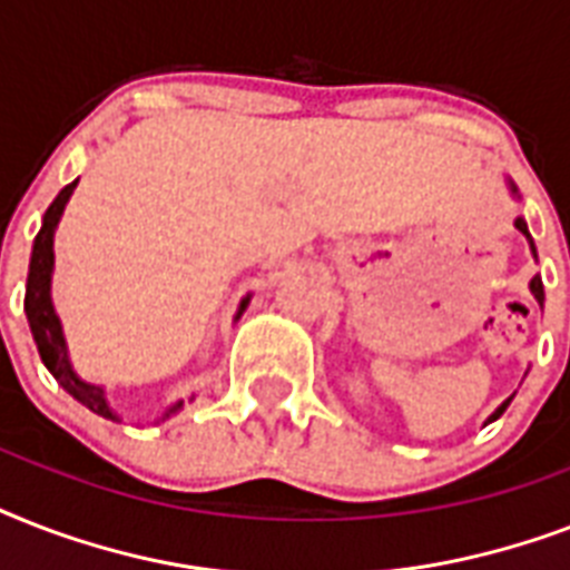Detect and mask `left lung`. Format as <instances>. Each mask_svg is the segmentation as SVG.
<instances>
[{
  "mask_svg": "<svg viewBox=\"0 0 570 570\" xmlns=\"http://www.w3.org/2000/svg\"><path fill=\"white\" fill-rule=\"evenodd\" d=\"M509 189H512V195H514V197H518V186H514V183H512V180H509ZM514 227H518V230H521V233H523V236H527V239H530V248H532V254H535V242H532L530 230H527V222H523V218H514ZM530 293H532V295H535V302H539V304H541V307H544V284H541V277H539V275H535V277H532V281H530ZM509 402H512V399H505L503 405L497 407L494 414L488 416V423H494L497 416L503 414L505 407H509Z\"/></svg>",
  "mask_w": 570,
  "mask_h": 570,
  "instance_id": "8db88e82",
  "label": "left lung"
}]
</instances>
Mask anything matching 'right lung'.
<instances>
[{
  "label": "right lung",
  "instance_id": "right-lung-1",
  "mask_svg": "<svg viewBox=\"0 0 570 570\" xmlns=\"http://www.w3.org/2000/svg\"><path fill=\"white\" fill-rule=\"evenodd\" d=\"M73 180L70 186L58 191V197L49 204V209L43 213V224H40L38 236H35V245H31V263H29V281H26V316H29V328L31 337L38 343L40 361L47 364V370L56 375V381L61 387L76 399L82 402L88 411L94 414L106 416V420H120L111 405L106 402V390L94 387L88 381H82L73 373L70 366V357H67V343H65V331H61V320L56 316V307H52V295H49V286H52V263H56V254H52V236H56V227L61 222V213H65L67 200L76 189ZM248 298H242L239 313L236 320L242 316V311L248 307ZM183 407V399H177L171 407H165L163 420H168L171 414H177Z\"/></svg>",
  "mask_w": 570,
  "mask_h": 570
}]
</instances>
